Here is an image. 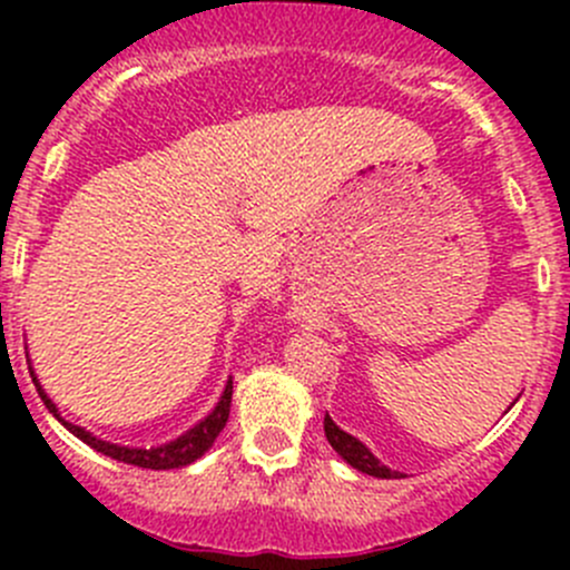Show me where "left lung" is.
Listing matches in <instances>:
<instances>
[{"instance_id":"8db88e82","label":"left lung","mask_w":570,"mask_h":570,"mask_svg":"<svg viewBox=\"0 0 570 570\" xmlns=\"http://www.w3.org/2000/svg\"><path fill=\"white\" fill-rule=\"evenodd\" d=\"M325 439H327V444H331L333 450L344 458V461L353 465V469L364 471V474L383 476V480H396V476H402L400 471L386 469V465L377 461V458L372 455V452L366 450L358 439H353V435H347L344 430H338L336 424H333L331 416H325Z\"/></svg>"}]
</instances>
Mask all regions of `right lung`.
Segmentation results:
<instances>
[{"instance_id": "add662e5", "label": "right lung", "mask_w": 570, "mask_h": 570, "mask_svg": "<svg viewBox=\"0 0 570 570\" xmlns=\"http://www.w3.org/2000/svg\"><path fill=\"white\" fill-rule=\"evenodd\" d=\"M32 381H36V377H32ZM232 392H234V383L228 381L226 392H223L220 402H217L215 411H212L209 416L204 419V422L195 424V428L189 430V433H184L181 439L170 441V444H165V446H157V450H129V446H118V444H109V441L96 439V435H90L88 430H82V428H77V424H71V422H66V419H60L57 407L51 405L49 396H46L43 389L38 386V394H40V400L46 402V407H49V411L55 413V416L60 419V422L66 424V428L71 430V433L77 435L79 441H85V444H88V446H94V450L101 452V455L115 458V461L140 465V469H154V471L181 469V465H189L193 461H198V458L204 455V452L209 450L212 444H215V439H217V435H220V430L226 428V422H228V411H232Z\"/></svg>"}]
</instances>
